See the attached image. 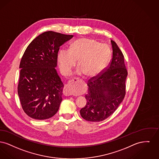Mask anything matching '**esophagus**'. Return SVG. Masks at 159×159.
<instances>
[{
	"instance_id": "esophagus-1",
	"label": "esophagus",
	"mask_w": 159,
	"mask_h": 159,
	"mask_svg": "<svg viewBox=\"0 0 159 159\" xmlns=\"http://www.w3.org/2000/svg\"><path fill=\"white\" fill-rule=\"evenodd\" d=\"M79 80L78 78H74L69 81H68L67 84L65 85V89L64 91V94L66 96H72L74 95V90H73V87L74 84L78 81Z\"/></svg>"
}]
</instances>
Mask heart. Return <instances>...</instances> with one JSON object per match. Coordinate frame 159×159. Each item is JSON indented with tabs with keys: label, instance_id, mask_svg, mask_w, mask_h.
I'll list each match as a JSON object with an SVG mask.
<instances>
[{
	"label": "heart",
	"instance_id": "1",
	"mask_svg": "<svg viewBox=\"0 0 159 159\" xmlns=\"http://www.w3.org/2000/svg\"><path fill=\"white\" fill-rule=\"evenodd\" d=\"M109 57L110 50L106 45L89 38L78 39L71 43L69 51L61 49L58 52L60 69L66 75L75 65L77 60L78 75H98L107 66Z\"/></svg>",
	"mask_w": 159,
	"mask_h": 159
}]
</instances>
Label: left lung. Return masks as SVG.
Segmentation results:
<instances>
[{
    "mask_svg": "<svg viewBox=\"0 0 159 159\" xmlns=\"http://www.w3.org/2000/svg\"><path fill=\"white\" fill-rule=\"evenodd\" d=\"M112 58L107 70L88 81L87 103L81 116L92 122L102 121L111 116L125 98L127 71L124 56L117 43L111 40Z\"/></svg>",
    "mask_w": 159,
    "mask_h": 159,
    "instance_id": "left-lung-1",
    "label": "left lung"
}]
</instances>
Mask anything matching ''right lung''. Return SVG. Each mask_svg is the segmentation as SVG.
Returning a JSON list of instances; mask_svg holds the SVG:
<instances>
[{
	"label": "right lung",
	"instance_id": "add662e5",
	"mask_svg": "<svg viewBox=\"0 0 159 159\" xmlns=\"http://www.w3.org/2000/svg\"><path fill=\"white\" fill-rule=\"evenodd\" d=\"M48 31L30 42L21 58L18 94L25 114L35 120L54 116L62 101L64 85L56 69L60 47L73 38Z\"/></svg>",
	"mask_w": 159,
	"mask_h": 159
}]
</instances>
